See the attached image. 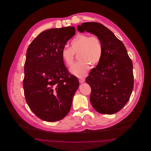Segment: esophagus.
<instances>
[{"mask_svg":"<svg viewBox=\"0 0 151 151\" xmlns=\"http://www.w3.org/2000/svg\"><path fill=\"white\" fill-rule=\"evenodd\" d=\"M79 81L80 83H84L85 81V79L80 78V79H79Z\"/></svg>","mask_w":151,"mask_h":151,"instance_id":"1","label":"esophagus"}]
</instances>
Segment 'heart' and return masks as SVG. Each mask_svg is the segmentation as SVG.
I'll return each mask as SVG.
<instances>
[{
	"mask_svg": "<svg viewBox=\"0 0 151 151\" xmlns=\"http://www.w3.org/2000/svg\"><path fill=\"white\" fill-rule=\"evenodd\" d=\"M103 51V44L99 37L79 34L71 41L70 47L62 49L61 55L65 65L71 67L74 62L75 54H78L79 60L71 68L70 71L77 76L83 77L86 75L90 65L94 66L100 62Z\"/></svg>",
	"mask_w": 151,
	"mask_h": 151,
	"instance_id": "1",
	"label": "heart"
}]
</instances>
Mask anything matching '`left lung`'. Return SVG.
Wrapping results in <instances>:
<instances>
[{
    "instance_id": "obj_1",
    "label": "left lung",
    "mask_w": 151,
    "mask_h": 151,
    "mask_svg": "<svg viewBox=\"0 0 151 151\" xmlns=\"http://www.w3.org/2000/svg\"><path fill=\"white\" fill-rule=\"evenodd\" d=\"M78 30L99 37L103 44L100 62L86 80L91 88V103L100 113L115 114L127 104L133 90L132 60L122 41L101 23L84 22Z\"/></svg>"
}]
</instances>
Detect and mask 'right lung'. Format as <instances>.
Returning a JSON list of instances; mask_svg holds the SVG:
<instances>
[{
	"label": "right lung",
	"mask_w": 151,
	"mask_h": 151,
	"mask_svg": "<svg viewBox=\"0 0 151 151\" xmlns=\"http://www.w3.org/2000/svg\"><path fill=\"white\" fill-rule=\"evenodd\" d=\"M75 30L73 27L46 30L27 49L23 80L25 100L36 116L45 121L65 118L79 87L78 79L68 72L61 55Z\"/></svg>",
	"instance_id": "1"
}]
</instances>
